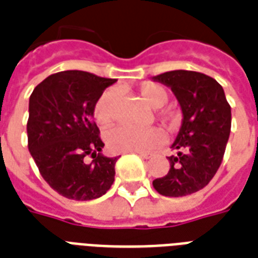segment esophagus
Masks as SVG:
<instances>
[{
    "instance_id": "esophagus-1",
    "label": "esophagus",
    "mask_w": 258,
    "mask_h": 258,
    "mask_svg": "<svg viewBox=\"0 0 258 258\" xmlns=\"http://www.w3.org/2000/svg\"><path fill=\"white\" fill-rule=\"evenodd\" d=\"M138 155L141 158H143V159H150V158L153 157L151 154H147V153H138Z\"/></svg>"
}]
</instances>
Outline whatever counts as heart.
Here are the masks:
<instances>
[{"label":"heart","instance_id":"b5f03b06","mask_svg":"<svg viewBox=\"0 0 258 258\" xmlns=\"http://www.w3.org/2000/svg\"><path fill=\"white\" fill-rule=\"evenodd\" d=\"M143 99L154 108H161L169 100V93L163 87L158 84H145L141 88ZM93 116L97 124L107 125L115 116V92L112 89L101 93L97 99ZM162 119L169 123L172 120V115L163 113ZM165 142V133L159 127L139 128L133 125H116L105 133V143L113 153H146L155 149Z\"/></svg>","mask_w":258,"mask_h":258}]
</instances>
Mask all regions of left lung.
<instances>
[{
	"instance_id": "8db88e82",
	"label": "left lung",
	"mask_w": 258,
	"mask_h": 258,
	"mask_svg": "<svg viewBox=\"0 0 258 258\" xmlns=\"http://www.w3.org/2000/svg\"><path fill=\"white\" fill-rule=\"evenodd\" d=\"M171 88L182 111V124L167 157L170 170L153 180L165 197H183L200 191L212 180L224 158L230 135L232 109L224 88L208 75L170 71L151 78Z\"/></svg>"
}]
</instances>
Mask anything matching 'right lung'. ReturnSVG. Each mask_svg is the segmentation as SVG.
<instances>
[{"mask_svg": "<svg viewBox=\"0 0 258 258\" xmlns=\"http://www.w3.org/2000/svg\"><path fill=\"white\" fill-rule=\"evenodd\" d=\"M113 83L116 79L64 71L48 76L29 97V153L46 183L68 200H96L115 180L117 157L101 154L104 143L93 121L97 99Z\"/></svg>", "mask_w": 258, "mask_h": 258, "instance_id": "obj_1", "label": "right lung"}]
</instances>
